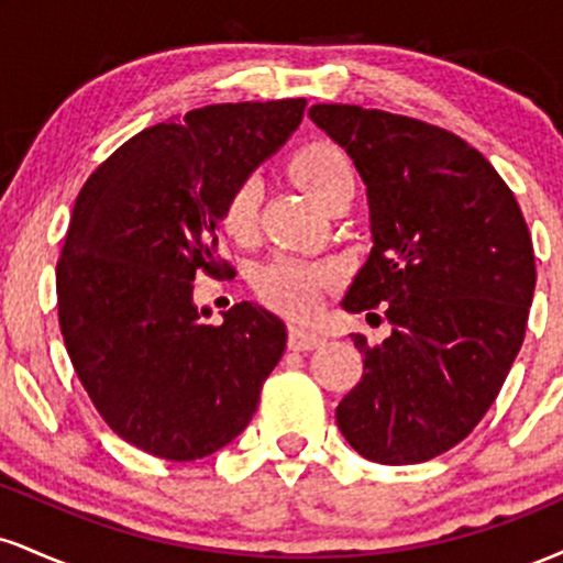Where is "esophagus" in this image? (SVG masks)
<instances>
[{"label":"esophagus","instance_id":"34e87169","mask_svg":"<svg viewBox=\"0 0 563 563\" xmlns=\"http://www.w3.org/2000/svg\"><path fill=\"white\" fill-rule=\"evenodd\" d=\"M322 341H325L322 335L301 331V328H290V331H288V346L296 349V352H309V349L320 346Z\"/></svg>","mask_w":563,"mask_h":563}]
</instances>
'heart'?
<instances>
[{
    "instance_id": "b5f03b06",
    "label": "heart",
    "mask_w": 563,
    "mask_h": 563,
    "mask_svg": "<svg viewBox=\"0 0 563 563\" xmlns=\"http://www.w3.org/2000/svg\"><path fill=\"white\" fill-rule=\"evenodd\" d=\"M290 174L303 190L322 206L333 190L354 183V172L341 147L331 142H312L303 145L290 161ZM262 183L256 177H245L230 190L222 206V228L230 238L243 241L256 228L260 214ZM333 280V269L328 264H309L296 260H275L256 275V290L269 307L288 318H309L318 309L320 294Z\"/></svg>"
}]
</instances>
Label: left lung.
<instances>
[{
	"label": "left lung",
	"mask_w": 563,
	"mask_h": 563,
	"mask_svg": "<svg viewBox=\"0 0 563 563\" xmlns=\"http://www.w3.org/2000/svg\"><path fill=\"white\" fill-rule=\"evenodd\" d=\"M309 119L354 161L371 206V256L341 307H384L391 325L376 346L352 335L363 380L335 421L367 461H431L474 431L519 354L532 238L500 174L448 129L360 106Z\"/></svg>",
	"instance_id": "left-lung-1"
}]
</instances>
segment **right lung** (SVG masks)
Wrapping results in <instances>:
<instances>
[{
  "label": "right lung",
  "instance_id": "1",
  "mask_svg": "<svg viewBox=\"0 0 563 563\" xmlns=\"http://www.w3.org/2000/svg\"><path fill=\"white\" fill-rule=\"evenodd\" d=\"M307 100L222 102L142 129L81 187L57 260V318L111 429L164 461H198L254 418L286 352L277 314L241 301L219 325L192 301L222 275L224 198L301 124Z\"/></svg>",
  "mask_w": 563,
  "mask_h": 563
}]
</instances>
